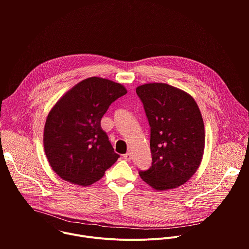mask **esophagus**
Segmentation results:
<instances>
[{"label": "esophagus", "instance_id": "1", "mask_svg": "<svg viewBox=\"0 0 249 249\" xmlns=\"http://www.w3.org/2000/svg\"><path fill=\"white\" fill-rule=\"evenodd\" d=\"M123 158L125 159V160L129 161V160H132V154H131L130 152H128V153H126V154L123 156Z\"/></svg>", "mask_w": 249, "mask_h": 249}]
</instances>
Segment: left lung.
Listing matches in <instances>:
<instances>
[{"label":"left lung","mask_w":249,"mask_h":249,"mask_svg":"<svg viewBox=\"0 0 249 249\" xmlns=\"http://www.w3.org/2000/svg\"><path fill=\"white\" fill-rule=\"evenodd\" d=\"M151 127V167L139 171L152 188L163 191L187 182L198 169L205 149V128L194 98L162 83L137 87Z\"/></svg>","instance_id":"obj_1"}]
</instances>
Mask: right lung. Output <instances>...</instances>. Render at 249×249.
<instances>
[{
  "mask_svg": "<svg viewBox=\"0 0 249 249\" xmlns=\"http://www.w3.org/2000/svg\"><path fill=\"white\" fill-rule=\"evenodd\" d=\"M126 93L119 83L90 77L69 89L51 108L44 126V152L63 180L91 185L118 160L100 121L109 105Z\"/></svg>",
  "mask_w": 249,
  "mask_h": 249,
  "instance_id": "add662e5",
  "label": "right lung"
}]
</instances>
